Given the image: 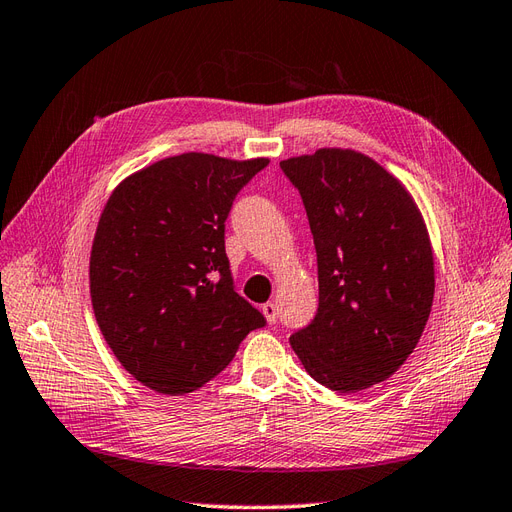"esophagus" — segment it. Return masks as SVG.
<instances>
[{
  "mask_svg": "<svg viewBox=\"0 0 512 512\" xmlns=\"http://www.w3.org/2000/svg\"><path fill=\"white\" fill-rule=\"evenodd\" d=\"M261 311H264L268 324H276V304L274 302H266L264 306H261Z\"/></svg>",
  "mask_w": 512,
  "mask_h": 512,
  "instance_id": "obj_1",
  "label": "esophagus"
}]
</instances>
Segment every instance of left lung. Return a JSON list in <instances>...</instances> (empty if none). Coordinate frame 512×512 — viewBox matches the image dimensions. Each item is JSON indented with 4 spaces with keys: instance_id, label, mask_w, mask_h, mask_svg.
Listing matches in <instances>:
<instances>
[{
    "instance_id": "8db88e82",
    "label": "left lung",
    "mask_w": 512,
    "mask_h": 512,
    "mask_svg": "<svg viewBox=\"0 0 512 512\" xmlns=\"http://www.w3.org/2000/svg\"><path fill=\"white\" fill-rule=\"evenodd\" d=\"M281 169L309 216L319 281L317 313L289 343L330 390L384 382L414 352L433 304V253L416 203L354 150H317Z\"/></svg>"
}]
</instances>
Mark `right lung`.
<instances>
[{"label":"right lung","instance_id":"obj_1","mask_svg":"<svg viewBox=\"0 0 512 512\" xmlns=\"http://www.w3.org/2000/svg\"><path fill=\"white\" fill-rule=\"evenodd\" d=\"M268 163L188 152L133 173L109 197L90 257L92 306L111 352L143 386L193 392L266 326L233 285L225 221Z\"/></svg>","mask_w":512,"mask_h":512}]
</instances>
